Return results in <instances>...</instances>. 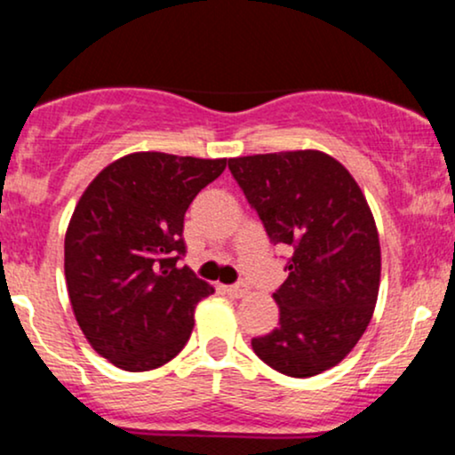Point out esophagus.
I'll return each mask as SVG.
<instances>
[{
    "instance_id": "obj_1",
    "label": "esophagus",
    "mask_w": 455,
    "mask_h": 455,
    "mask_svg": "<svg viewBox=\"0 0 455 455\" xmlns=\"http://www.w3.org/2000/svg\"><path fill=\"white\" fill-rule=\"evenodd\" d=\"M224 293L235 297V299H239V297H245L248 295V286L245 284H233V286H224Z\"/></svg>"
}]
</instances>
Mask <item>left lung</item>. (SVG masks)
Segmentation results:
<instances>
[{
  "label": "left lung",
  "instance_id": "1",
  "mask_svg": "<svg viewBox=\"0 0 455 455\" xmlns=\"http://www.w3.org/2000/svg\"><path fill=\"white\" fill-rule=\"evenodd\" d=\"M271 243L293 250L274 293L280 325L254 353L286 377L333 368L363 336L379 297L380 243L362 188L318 149L228 158Z\"/></svg>",
  "mask_w": 455,
  "mask_h": 455
}]
</instances>
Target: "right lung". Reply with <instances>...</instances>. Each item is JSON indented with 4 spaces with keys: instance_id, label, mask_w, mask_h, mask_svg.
<instances>
[{
    "instance_id": "1",
    "label": "right lung",
    "mask_w": 455,
    "mask_h": 455,
    "mask_svg": "<svg viewBox=\"0 0 455 455\" xmlns=\"http://www.w3.org/2000/svg\"><path fill=\"white\" fill-rule=\"evenodd\" d=\"M224 166L227 158L137 151L78 198L64 242L68 295L83 336L117 368L148 372L186 347L213 286L177 267L184 216Z\"/></svg>"
}]
</instances>
